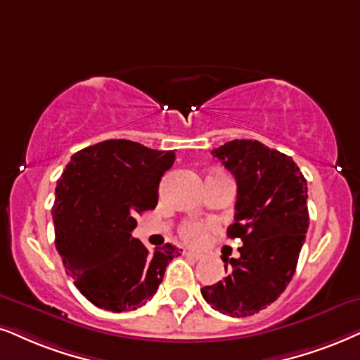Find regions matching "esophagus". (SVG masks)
<instances>
[{"label": "esophagus", "mask_w": 360, "mask_h": 360, "mask_svg": "<svg viewBox=\"0 0 360 360\" xmlns=\"http://www.w3.org/2000/svg\"><path fill=\"white\" fill-rule=\"evenodd\" d=\"M184 254L186 256H189V257H193V259H195V261H201V259L204 257L201 252H198V251H184Z\"/></svg>", "instance_id": "obj_1"}]
</instances>
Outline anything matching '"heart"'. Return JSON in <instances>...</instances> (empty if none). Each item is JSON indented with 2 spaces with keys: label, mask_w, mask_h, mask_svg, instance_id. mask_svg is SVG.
<instances>
[{
  "label": "heart",
  "mask_w": 360,
  "mask_h": 360,
  "mask_svg": "<svg viewBox=\"0 0 360 360\" xmlns=\"http://www.w3.org/2000/svg\"><path fill=\"white\" fill-rule=\"evenodd\" d=\"M207 227L202 224V222H186V224L181 227V236L186 243L189 244H199L202 243L204 238H206Z\"/></svg>",
  "instance_id": "heart-1"
}]
</instances>
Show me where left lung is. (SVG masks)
<instances>
[{"label": "left lung", "instance_id": "1", "mask_svg": "<svg viewBox=\"0 0 360 360\" xmlns=\"http://www.w3.org/2000/svg\"><path fill=\"white\" fill-rule=\"evenodd\" d=\"M238 183L231 239L238 259H224L227 276L201 289L204 301L231 317H248L284 292L297 266L309 229L307 181L292 161L252 139H234L212 149Z\"/></svg>", "mask_w": 360, "mask_h": 360}]
</instances>
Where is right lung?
I'll return each mask as SVG.
<instances>
[{
  "mask_svg": "<svg viewBox=\"0 0 360 360\" xmlns=\"http://www.w3.org/2000/svg\"><path fill=\"white\" fill-rule=\"evenodd\" d=\"M174 151L109 139L72 154L53 206L56 249L79 292L104 311L144 306L156 294L172 257L165 244L149 252L133 238L136 216L158 204L161 177Z\"/></svg>",
  "mask_w": 360,
  "mask_h": 360,
  "instance_id": "obj_1",
  "label": "right lung"
}]
</instances>
